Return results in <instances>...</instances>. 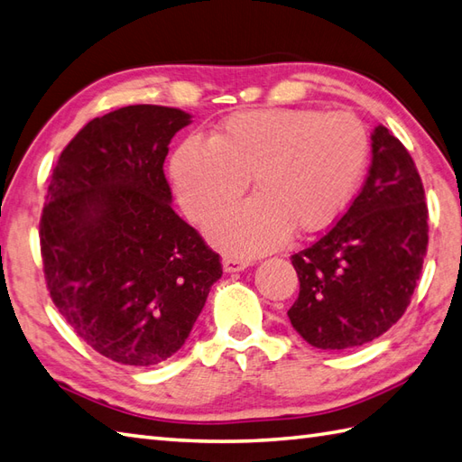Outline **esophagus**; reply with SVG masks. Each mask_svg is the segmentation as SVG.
I'll list each match as a JSON object with an SVG mask.
<instances>
[{
	"instance_id": "34e87169",
	"label": "esophagus",
	"mask_w": 462,
	"mask_h": 462,
	"mask_svg": "<svg viewBox=\"0 0 462 462\" xmlns=\"http://www.w3.org/2000/svg\"><path fill=\"white\" fill-rule=\"evenodd\" d=\"M222 265H224V272H226V273H234V272L245 270V267L250 265V262H248V260H238V257H224Z\"/></svg>"
}]
</instances>
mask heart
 Segmentation results:
<instances>
[{
  "mask_svg": "<svg viewBox=\"0 0 462 462\" xmlns=\"http://www.w3.org/2000/svg\"><path fill=\"white\" fill-rule=\"evenodd\" d=\"M366 157V130L348 112L244 110L208 143L185 139L171 159V179L199 224L228 210L252 180L254 199L208 228L218 248L248 257L275 250L291 230L327 228L356 190Z\"/></svg>",
  "mask_w": 462,
  "mask_h": 462,
  "instance_id": "b5f03b06",
  "label": "heart"
}]
</instances>
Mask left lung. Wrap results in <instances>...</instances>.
<instances>
[{
	"mask_svg": "<svg viewBox=\"0 0 462 462\" xmlns=\"http://www.w3.org/2000/svg\"><path fill=\"white\" fill-rule=\"evenodd\" d=\"M429 210L410 152L388 127L372 134L358 197L325 236L291 255L299 297L287 310L310 346H362L398 323L427 254Z\"/></svg>",
	"mask_w": 462,
	"mask_h": 462,
	"instance_id": "left-lung-1",
	"label": "left lung"
}]
</instances>
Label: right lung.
Wrapping results in <instances>:
<instances>
[{
	"instance_id": "right-lung-1",
	"label": "right lung",
	"mask_w": 462,
	"mask_h": 462,
	"mask_svg": "<svg viewBox=\"0 0 462 462\" xmlns=\"http://www.w3.org/2000/svg\"><path fill=\"white\" fill-rule=\"evenodd\" d=\"M190 116L125 106L94 117L52 169L39 238L47 289L102 356L152 366L185 345L220 255L171 208L163 163Z\"/></svg>"
}]
</instances>
